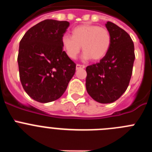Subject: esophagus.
<instances>
[{
    "label": "esophagus",
    "instance_id": "esophagus-1",
    "mask_svg": "<svg viewBox=\"0 0 152 152\" xmlns=\"http://www.w3.org/2000/svg\"><path fill=\"white\" fill-rule=\"evenodd\" d=\"M85 68V65L84 64H76V69H83V68Z\"/></svg>",
    "mask_w": 152,
    "mask_h": 152
}]
</instances>
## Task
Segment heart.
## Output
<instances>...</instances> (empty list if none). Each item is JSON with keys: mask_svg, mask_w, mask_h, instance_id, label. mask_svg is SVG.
<instances>
[{"mask_svg": "<svg viewBox=\"0 0 152 152\" xmlns=\"http://www.w3.org/2000/svg\"><path fill=\"white\" fill-rule=\"evenodd\" d=\"M72 33V36L64 35L61 39L63 50L70 58H76L81 45L84 59L91 58L93 60H100L110 50L111 35L106 28L95 25H80L74 28Z\"/></svg>", "mask_w": 152, "mask_h": 152, "instance_id": "1", "label": "heart"}]
</instances>
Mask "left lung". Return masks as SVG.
<instances>
[{
  "label": "left lung",
  "mask_w": 152,
  "mask_h": 152,
  "mask_svg": "<svg viewBox=\"0 0 152 152\" xmlns=\"http://www.w3.org/2000/svg\"><path fill=\"white\" fill-rule=\"evenodd\" d=\"M105 25L111 35L110 50L100 62L86 68V89L100 103H113L124 94L135 61L134 43L129 35L113 23Z\"/></svg>",
  "instance_id": "obj_1"
}]
</instances>
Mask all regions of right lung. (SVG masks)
Here are the masks:
<instances>
[{"label": "right lung", "instance_id": "add662e5", "mask_svg": "<svg viewBox=\"0 0 152 152\" xmlns=\"http://www.w3.org/2000/svg\"><path fill=\"white\" fill-rule=\"evenodd\" d=\"M68 21L45 20L31 27L20 42L17 57L23 88L32 99L49 103L61 97L76 64L63 51Z\"/></svg>", "mask_w": 152, "mask_h": 152}]
</instances>
